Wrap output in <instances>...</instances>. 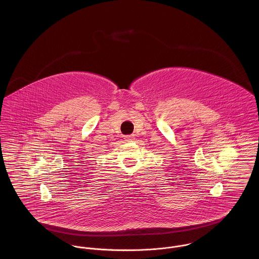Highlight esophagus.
I'll use <instances>...</instances> for the list:
<instances>
[{"mask_svg": "<svg viewBox=\"0 0 259 259\" xmlns=\"http://www.w3.org/2000/svg\"><path fill=\"white\" fill-rule=\"evenodd\" d=\"M124 140H125L126 142H132V141L134 140V137H133V136H125V137H124Z\"/></svg>", "mask_w": 259, "mask_h": 259, "instance_id": "esophagus-1", "label": "esophagus"}]
</instances>
